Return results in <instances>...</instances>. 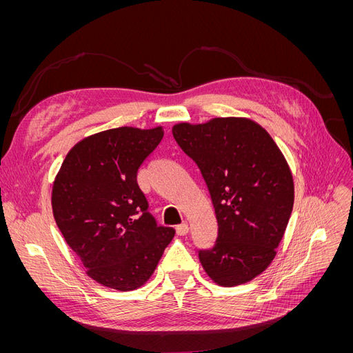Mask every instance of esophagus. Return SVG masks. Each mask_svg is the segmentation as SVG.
<instances>
[{
  "label": "esophagus",
  "mask_w": 353,
  "mask_h": 353,
  "mask_svg": "<svg viewBox=\"0 0 353 353\" xmlns=\"http://www.w3.org/2000/svg\"><path fill=\"white\" fill-rule=\"evenodd\" d=\"M175 230H176L178 236H187V234H188V223L187 222L179 223V225H176Z\"/></svg>",
  "instance_id": "obj_1"
}]
</instances>
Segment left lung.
<instances>
[{
  "label": "left lung",
  "instance_id": "obj_1",
  "mask_svg": "<svg viewBox=\"0 0 353 353\" xmlns=\"http://www.w3.org/2000/svg\"><path fill=\"white\" fill-rule=\"evenodd\" d=\"M178 145L199 166L218 221L212 249L199 250L210 279L232 287L253 280L275 258L294 201L283 153L261 125L243 117L172 128Z\"/></svg>",
  "mask_w": 353,
  "mask_h": 353
}]
</instances>
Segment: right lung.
Listing matches in <instances>:
<instances>
[{"label": "right lung", "mask_w": 353, "mask_h": 353, "mask_svg": "<svg viewBox=\"0 0 353 353\" xmlns=\"http://www.w3.org/2000/svg\"><path fill=\"white\" fill-rule=\"evenodd\" d=\"M163 138L153 130L114 128L83 138L52 185V213L92 280L114 290L141 287L175 236L157 225L137 174Z\"/></svg>", "instance_id": "add662e5"}]
</instances>
